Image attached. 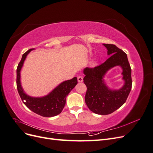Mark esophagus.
<instances>
[{"label":"esophagus","instance_id":"1","mask_svg":"<svg viewBox=\"0 0 153 153\" xmlns=\"http://www.w3.org/2000/svg\"><path fill=\"white\" fill-rule=\"evenodd\" d=\"M77 78H78V82L80 83V82H83V77L82 76H78Z\"/></svg>","mask_w":153,"mask_h":153}]
</instances>
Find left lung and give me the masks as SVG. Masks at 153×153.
I'll list each match as a JSON object with an SVG mask.
<instances>
[{
  "instance_id": "8db88e82",
  "label": "left lung",
  "mask_w": 153,
  "mask_h": 153,
  "mask_svg": "<svg viewBox=\"0 0 153 153\" xmlns=\"http://www.w3.org/2000/svg\"><path fill=\"white\" fill-rule=\"evenodd\" d=\"M111 56L100 65L85 68L84 82L87 86L85 101L91 111L97 114L108 115L126 102L132 86L131 69L126 53L112 44H103ZM120 65L123 69L125 85L119 90H110L102 78L110 68Z\"/></svg>"
}]
</instances>
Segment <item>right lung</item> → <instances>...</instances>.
<instances>
[{
    "label": "right lung",
    "mask_w": 153,
    "mask_h": 153,
    "mask_svg": "<svg viewBox=\"0 0 153 153\" xmlns=\"http://www.w3.org/2000/svg\"><path fill=\"white\" fill-rule=\"evenodd\" d=\"M30 49L22 55L16 69V85L18 92L23 102L32 112L45 117H53L59 114L66 104V98L70 91L77 84V78L62 82L48 95L41 98H34L26 94L20 83V71ZM25 100L26 101L24 102Z\"/></svg>",
    "instance_id": "obj_1"
}]
</instances>
